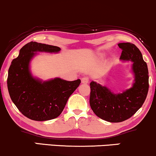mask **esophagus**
Returning a JSON list of instances; mask_svg holds the SVG:
<instances>
[{
  "label": "esophagus",
  "mask_w": 156,
  "mask_h": 156,
  "mask_svg": "<svg viewBox=\"0 0 156 156\" xmlns=\"http://www.w3.org/2000/svg\"><path fill=\"white\" fill-rule=\"evenodd\" d=\"M82 83H88L89 82V78L87 77V76H84V77L82 78Z\"/></svg>",
  "instance_id": "obj_1"
}]
</instances>
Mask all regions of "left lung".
Returning a JSON list of instances; mask_svg holds the SVG:
<instances>
[{
    "label": "left lung",
    "instance_id": "obj_1",
    "mask_svg": "<svg viewBox=\"0 0 156 156\" xmlns=\"http://www.w3.org/2000/svg\"><path fill=\"white\" fill-rule=\"evenodd\" d=\"M120 59L133 62L135 82L133 87L123 93L114 94L107 87L91 82L90 105L98 118L110 122H120L132 117L147 98L149 76L146 62L140 50L133 44L120 43Z\"/></svg>",
    "mask_w": 156,
    "mask_h": 156
}]
</instances>
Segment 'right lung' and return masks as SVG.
I'll return each instance as SVG.
<instances>
[{"mask_svg":"<svg viewBox=\"0 0 156 156\" xmlns=\"http://www.w3.org/2000/svg\"><path fill=\"white\" fill-rule=\"evenodd\" d=\"M60 50L56 46L30 41L22 47L19 56L12 61L7 78L9 96L20 112L30 120L44 121L59 116L81 82L80 80L69 82L60 78L42 82L31 76L29 63L34 52Z\"/></svg>","mask_w":156,"mask_h":156,"instance_id":"add662e5","label":"right lung"}]
</instances>
